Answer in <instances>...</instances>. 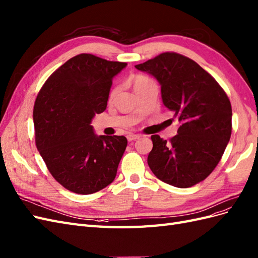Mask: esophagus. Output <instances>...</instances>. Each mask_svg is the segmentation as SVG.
<instances>
[{
  "label": "esophagus",
  "mask_w": 258,
  "mask_h": 258,
  "mask_svg": "<svg viewBox=\"0 0 258 258\" xmlns=\"http://www.w3.org/2000/svg\"><path fill=\"white\" fill-rule=\"evenodd\" d=\"M139 137H141V135H138V134H127L126 135V138H127L128 142L136 141V139H138Z\"/></svg>",
  "instance_id": "obj_1"
}]
</instances>
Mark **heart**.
<instances>
[{
  "label": "heart",
  "instance_id": "obj_1",
  "mask_svg": "<svg viewBox=\"0 0 258 258\" xmlns=\"http://www.w3.org/2000/svg\"><path fill=\"white\" fill-rule=\"evenodd\" d=\"M149 82H151V80H150L149 78L144 77V76H137V77H135V79H134V81H133L134 90L136 91L137 88L142 87V86L146 85L147 83H149ZM113 94H114V92L111 93V96H113Z\"/></svg>",
  "mask_w": 258,
  "mask_h": 258
}]
</instances>
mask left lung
<instances>
[{"mask_svg": "<svg viewBox=\"0 0 258 258\" xmlns=\"http://www.w3.org/2000/svg\"><path fill=\"white\" fill-rule=\"evenodd\" d=\"M135 68L157 79L163 105L180 122L177 135L170 142L151 136L150 170L174 187L188 188L202 181L216 167L229 143V98L210 73L180 54H160Z\"/></svg>", "mask_w": 258, "mask_h": 258, "instance_id": "left-lung-1", "label": "left lung"}]
</instances>
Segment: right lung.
<instances>
[{
	"label": "right lung",
	"instance_id": "1",
	"mask_svg": "<svg viewBox=\"0 0 258 258\" xmlns=\"http://www.w3.org/2000/svg\"><path fill=\"white\" fill-rule=\"evenodd\" d=\"M126 66L80 54L47 79L35 99L36 148L53 177L72 192H97L115 178L127 139L98 136L91 123L106 110L112 79Z\"/></svg>",
	"mask_w": 258,
	"mask_h": 258
}]
</instances>
